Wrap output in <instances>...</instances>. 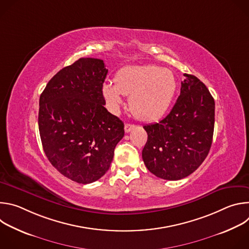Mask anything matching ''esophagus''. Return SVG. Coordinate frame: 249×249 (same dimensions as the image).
<instances>
[{
	"label": "esophagus",
	"mask_w": 249,
	"mask_h": 249,
	"mask_svg": "<svg viewBox=\"0 0 249 249\" xmlns=\"http://www.w3.org/2000/svg\"><path fill=\"white\" fill-rule=\"evenodd\" d=\"M135 128V125H133V124H125V126H124V130H125V132L126 133H129L132 129H134Z\"/></svg>",
	"instance_id": "34e87169"
}]
</instances>
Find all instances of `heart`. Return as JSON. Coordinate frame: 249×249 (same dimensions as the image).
I'll use <instances>...</instances> for the list:
<instances>
[{
    "label": "heart",
    "mask_w": 249,
    "mask_h": 249,
    "mask_svg": "<svg viewBox=\"0 0 249 249\" xmlns=\"http://www.w3.org/2000/svg\"><path fill=\"white\" fill-rule=\"evenodd\" d=\"M177 88L171 71L155 65L128 66L115 76V83L105 82L102 93L112 111L123 103V95H130L132 113L142 121L159 119L167 110Z\"/></svg>",
    "instance_id": "heart-1"
}]
</instances>
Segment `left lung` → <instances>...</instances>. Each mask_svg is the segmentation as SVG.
Returning <instances> with one entry per match:
<instances>
[{
    "label": "left lung",
    "instance_id": "obj_1",
    "mask_svg": "<svg viewBox=\"0 0 249 249\" xmlns=\"http://www.w3.org/2000/svg\"><path fill=\"white\" fill-rule=\"evenodd\" d=\"M184 77L171 111L159 123L144 126L148 141L142 158L153 174L165 180L194 172L208 156L214 134V98L198 78Z\"/></svg>",
    "mask_w": 249,
    "mask_h": 249
}]
</instances>
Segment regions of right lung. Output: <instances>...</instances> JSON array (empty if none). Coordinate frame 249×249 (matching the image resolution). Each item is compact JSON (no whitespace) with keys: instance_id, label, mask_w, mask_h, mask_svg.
Listing matches in <instances>:
<instances>
[{"instance_id":"1","label":"right lung","mask_w":249,"mask_h":249,"mask_svg":"<svg viewBox=\"0 0 249 249\" xmlns=\"http://www.w3.org/2000/svg\"><path fill=\"white\" fill-rule=\"evenodd\" d=\"M108 70L100 59L81 58L48 82L39 98L43 151L67 178L88 184L109 169L124 124L104 107Z\"/></svg>"}]
</instances>
